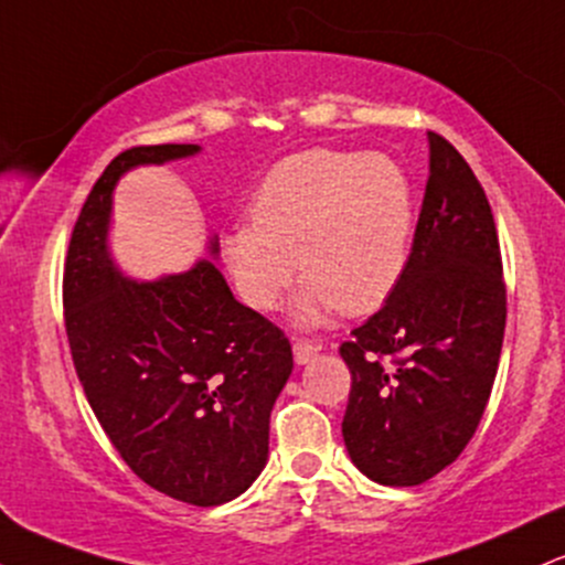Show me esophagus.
I'll return each mask as SVG.
<instances>
[{"instance_id": "esophagus-1", "label": "esophagus", "mask_w": 565, "mask_h": 565, "mask_svg": "<svg viewBox=\"0 0 565 565\" xmlns=\"http://www.w3.org/2000/svg\"><path fill=\"white\" fill-rule=\"evenodd\" d=\"M295 361L297 364H308V361H313V355L319 353V348L313 345L310 340H295Z\"/></svg>"}]
</instances>
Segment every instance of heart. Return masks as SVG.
Segmentation results:
<instances>
[{"mask_svg": "<svg viewBox=\"0 0 565 565\" xmlns=\"http://www.w3.org/2000/svg\"><path fill=\"white\" fill-rule=\"evenodd\" d=\"M249 217L220 236V257L260 310L276 308L297 265L302 323L334 308H380L404 276L417 225L412 183L393 159L334 148L278 161L252 193Z\"/></svg>", "mask_w": 565, "mask_h": 565, "instance_id": "b5f03b06", "label": "heart"}]
</instances>
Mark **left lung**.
Masks as SVG:
<instances>
[{"label":"left lung","instance_id":"8db88e82","mask_svg":"<svg viewBox=\"0 0 565 565\" xmlns=\"http://www.w3.org/2000/svg\"><path fill=\"white\" fill-rule=\"evenodd\" d=\"M430 138V178L398 287L350 332L342 438L382 486H419L476 436L502 353L508 289L494 215L457 148Z\"/></svg>","mask_w":565,"mask_h":565}]
</instances>
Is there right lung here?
<instances>
[{"instance_id": "right-lung-1", "label": "right lung", "mask_w": 565, "mask_h": 565, "mask_svg": "<svg viewBox=\"0 0 565 565\" xmlns=\"http://www.w3.org/2000/svg\"><path fill=\"white\" fill-rule=\"evenodd\" d=\"M196 151L135 146L97 178L63 263V319L84 395L129 470L178 502L215 508L265 468L270 408L291 374L287 334L238 302L210 260L140 284L106 246L116 180Z\"/></svg>"}]
</instances>
